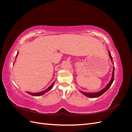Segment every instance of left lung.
I'll return each mask as SVG.
<instances>
[{
  "instance_id": "8db88e82",
  "label": "left lung",
  "mask_w": 132,
  "mask_h": 132,
  "mask_svg": "<svg viewBox=\"0 0 132 132\" xmlns=\"http://www.w3.org/2000/svg\"><path fill=\"white\" fill-rule=\"evenodd\" d=\"M109 57H110L111 58V60L112 61V64H113V59H112V57L111 56V53L109 51ZM114 67H113V71H112V77H111V79L110 80V81H109V82L106 85V86L103 88V89H102L101 90H100L98 92H96V93H85V92H83V91H79L80 92L81 94H82L83 95H84L85 96H86L88 97H90V98H96V97H99L101 95H102L103 94H104L105 92L107 90H109V89L110 88V87H111L112 84L113 83V79H114Z\"/></svg>"
}]
</instances>
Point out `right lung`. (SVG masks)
Segmentation results:
<instances>
[{"label":"right lung","mask_w":132,"mask_h":132,"mask_svg":"<svg viewBox=\"0 0 132 132\" xmlns=\"http://www.w3.org/2000/svg\"><path fill=\"white\" fill-rule=\"evenodd\" d=\"M18 54H19V52H18V53H17V54H16V58H17V56H18ZM15 61H16V59H15ZM14 63H15V62H14ZM54 82H53V83L52 84V85H50V86L48 87V88H47V89H46L45 90H43V91H42L39 92V93H31V92H30V91H26V93H28L29 94H30V95H32V96H41V95H43V94H45V93H47V92H48V91L51 90L52 89L53 86H54Z\"/></svg>","instance_id":"add662e5"}]
</instances>
